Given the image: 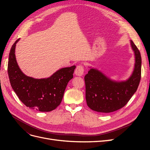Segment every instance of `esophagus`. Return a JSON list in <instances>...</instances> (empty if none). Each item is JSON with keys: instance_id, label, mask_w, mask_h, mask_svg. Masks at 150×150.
I'll list each match as a JSON object with an SVG mask.
<instances>
[{"instance_id": "esophagus-1", "label": "esophagus", "mask_w": 150, "mask_h": 150, "mask_svg": "<svg viewBox=\"0 0 150 150\" xmlns=\"http://www.w3.org/2000/svg\"><path fill=\"white\" fill-rule=\"evenodd\" d=\"M84 72V66L83 65H78L76 67V69H75V74L77 76H83Z\"/></svg>"}]
</instances>
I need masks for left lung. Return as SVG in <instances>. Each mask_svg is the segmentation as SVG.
I'll return each instance as SVG.
<instances>
[{
	"instance_id": "8db88e82",
	"label": "left lung",
	"mask_w": 150,
	"mask_h": 150,
	"mask_svg": "<svg viewBox=\"0 0 150 150\" xmlns=\"http://www.w3.org/2000/svg\"><path fill=\"white\" fill-rule=\"evenodd\" d=\"M131 45L134 52L135 64L133 74L128 80L112 81L95 69H91L84 76L86 103L92 110L104 113L118 110L137 91L142 74V57L132 40Z\"/></svg>"
}]
</instances>
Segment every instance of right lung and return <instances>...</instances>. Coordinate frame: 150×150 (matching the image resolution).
Here are the masks:
<instances>
[{"label":"right lung","mask_w":150,"mask_h":150,"mask_svg":"<svg viewBox=\"0 0 150 150\" xmlns=\"http://www.w3.org/2000/svg\"><path fill=\"white\" fill-rule=\"evenodd\" d=\"M19 40L12 45L8 61L7 71L13 90L27 107L42 112L55 110L62 101L68 82L73 78L76 66L62 68L48 78L27 76L16 59L15 49Z\"/></svg>","instance_id":"1"}]
</instances>
